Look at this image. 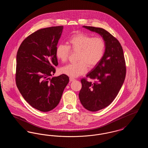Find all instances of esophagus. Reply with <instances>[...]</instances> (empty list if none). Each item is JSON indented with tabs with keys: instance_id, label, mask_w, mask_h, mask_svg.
Masks as SVG:
<instances>
[{
	"instance_id": "34e87169",
	"label": "esophagus",
	"mask_w": 148,
	"mask_h": 148,
	"mask_svg": "<svg viewBox=\"0 0 148 148\" xmlns=\"http://www.w3.org/2000/svg\"><path fill=\"white\" fill-rule=\"evenodd\" d=\"M69 80H70V82H73V81H74L75 79L74 78H73V77H70Z\"/></svg>"
}]
</instances>
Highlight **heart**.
<instances>
[{"instance_id":"heart-1","label":"heart","mask_w":148,"mask_h":148,"mask_svg":"<svg viewBox=\"0 0 148 148\" xmlns=\"http://www.w3.org/2000/svg\"><path fill=\"white\" fill-rule=\"evenodd\" d=\"M68 45L59 44L56 47V58L65 62L69 56L70 49L77 51L75 63L66 64L63 66L61 72L71 77H75L84 74L88 66L93 68L100 62L106 50V42L100 36H94L88 34L79 33L70 37Z\"/></svg>"}]
</instances>
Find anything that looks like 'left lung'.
<instances>
[{
  "label": "left lung",
  "mask_w": 148,
  "mask_h": 148,
  "mask_svg": "<svg viewBox=\"0 0 148 148\" xmlns=\"http://www.w3.org/2000/svg\"><path fill=\"white\" fill-rule=\"evenodd\" d=\"M83 27L100 34L106 42L102 59L86 75L95 81L82 79V87L79 94L85 108L97 112L109 106L117 96L126 75L125 62L120 43L110 33L100 28Z\"/></svg>",
  "instance_id": "obj_1"
}]
</instances>
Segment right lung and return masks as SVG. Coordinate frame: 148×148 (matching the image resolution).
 <instances>
[{
	"label": "right lung",
	"instance_id": "right-lung-1",
	"mask_svg": "<svg viewBox=\"0 0 148 148\" xmlns=\"http://www.w3.org/2000/svg\"><path fill=\"white\" fill-rule=\"evenodd\" d=\"M63 26L41 29L21 42L16 54V84L24 99L42 112L58 105L69 81L65 74L50 77L58 65L56 49Z\"/></svg>",
	"mask_w": 148,
	"mask_h": 148
}]
</instances>
